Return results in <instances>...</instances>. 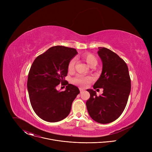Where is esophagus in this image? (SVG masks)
I'll return each mask as SVG.
<instances>
[{"label":"esophagus","mask_w":152,"mask_h":152,"mask_svg":"<svg viewBox=\"0 0 152 152\" xmlns=\"http://www.w3.org/2000/svg\"><path fill=\"white\" fill-rule=\"evenodd\" d=\"M79 90H80V93H82L83 92H84V91H85V90H84V89H83V88H79Z\"/></svg>","instance_id":"obj_1"}]
</instances>
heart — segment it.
I'll use <instances>...</instances> for the list:
<instances>
[{
    "label": "heart",
    "instance_id": "heart-1",
    "mask_svg": "<svg viewBox=\"0 0 152 152\" xmlns=\"http://www.w3.org/2000/svg\"><path fill=\"white\" fill-rule=\"evenodd\" d=\"M82 59L87 63V64L90 67H94L96 66L97 63V58L94 55L91 53H85L82 56ZM76 60L75 58L72 59L68 66V69L69 71H72L74 69V66L75 64ZM92 80V78L90 76H83L82 75H78L73 79V82L75 84H77L78 85L82 86H85L87 85Z\"/></svg>",
    "mask_w": 152,
    "mask_h": 152
}]
</instances>
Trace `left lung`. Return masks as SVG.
I'll list each match as a JSON object with an SVG mask.
<instances>
[{"instance_id":"8db88e82","label":"left lung","mask_w":152,"mask_h":152,"mask_svg":"<svg viewBox=\"0 0 152 152\" xmlns=\"http://www.w3.org/2000/svg\"><path fill=\"white\" fill-rule=\"evenodd\" d=\"M98 49L102 72L93 88H103V94L97 96L93 90H86L90 97L86 105L93 120L107 124L117 120L123 112L131 93V83L126 62L110 49Z\"/></svg>"}]
</instances>
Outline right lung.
I'll list each match as a JSON object with an SVG mask.
<instances>
[{"mask_svg": "<svg viewBox=\"0 0 152 152\" xmlns=\"http://www.w3.org/2000/svg\"><path fill=\"white\" fill-rule=\"evenodd\" d=\"M78 53L67 47L56 46L37 56L29 72L27 87L31 106L43 120L58 122L66 118L73 100L79 94L77 86L65 80L70 61ZM68 85L64 92L56 90L61 82Z\"/></svg>", "mask_w": 152, "mask_h": 152, "instance_id": "1", "label": "right lung"}]
</instances>
